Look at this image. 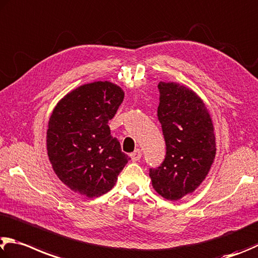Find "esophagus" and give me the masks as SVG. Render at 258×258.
Returning <instances> with one entry per match:
<instances>
[{"instance_id":"1","label":"esophagus","mask_w":258,"mask_h":258,"mask_svg":"<svg viewBox=\"0 0 258 258\" xmlns=\"http://www.w3.org/2000/svg\"><path fill=\"white\" fill-rule=\"evenodd\" d=\"M130 156H131V159H132L133 161H138V160H140V159H141V157H142V151H141V150H140V149H137L134 152L131 153Z\"/></svg>"}]
</instances>
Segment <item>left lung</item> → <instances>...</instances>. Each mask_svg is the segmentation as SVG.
I'll return each instance as SVG.
<instances>
[{
  "instance_id": "obj_1",
  "label": "left lung",
  "mask_w": 258,
  "mask_h": 258,
  "mask_svg": "<svg viewBox=\"0 0 258 258\" xmlns=\"http://www.w3.org/2000/svg\"><path fill=\"white\" fill-rule=\"evenodd\" d=\"M158 119L166 142V156L150 168L153 188L177 201L193 193L209 174L215 157V138L209 111L200 97L178 83L160 82Z\"/></svg>"
}]
</instances>
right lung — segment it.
Masks as SVG:
<instances>
[{
    "instance_id": "right-lung-1",
    "label": "right lung",
    "mask_w": 258,
    "mask_h": 258,
    "mask_svg": "<svg viewBox=\"0 0 258 258\" xmlns=\"http://www.w3.org/2000/svg\"><path fill=\"white\" fill-rule=\"evenodd\" d=\"M123 99L119 87L98 81L70 92L53 110L47 130L49 161L77 193L98 198L109 191L130 160L108 126Z\"/></svg>"
}]
</instances>
